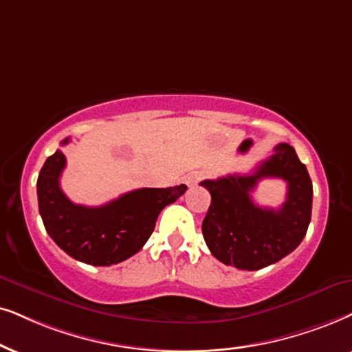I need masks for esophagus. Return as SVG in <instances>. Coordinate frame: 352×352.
I'll use <instances>...</instances> for the list:
<instances>
[{
	"instance_id": "obj_1",
	"label": "esophagus",
	"mask_w": 352,
	"mask_h": 352,
	"mask_svg": "<svg viewBox=\"0 0 352 352\" xmlns=\"http://www.w3.org/2000/svg\"><path fill=\"white\" fill-rule=\"evenodd\" d=\"M199 179H201V173H198V172H191V173H188V175L185 177V184L188 185V186H193V185H197L198 182H199Z\"/></svg>"
}]
</instances>
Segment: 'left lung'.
<instances>
[{
    "label": "left lung",
    "instance_id": "left-lung-1",
    "mask_svg": "<svg viewBox=\"0 0 352 352\" xmlns=\"http://www.w3.org/2000/svg\"><path fill=\"white\" fill-rule=\"evenodd\" d=\"M261 178H283L287 201L279 210L252 203L250 191ZM211 204L203 221V237L217 260L237 270L255 271L294 252L312 217V180L292 146L278 144L274 154L248 175L203 180Z\"/></svg>",
    "mask_w": 352,
    "mask_h": 352
}]
</instances>
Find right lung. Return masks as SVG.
Segmentation results:
<instances>
[{"instance_id":"right-lung-1","label":"right lung","mask_w":352,"mask_h":352,"mask_svg":"<svg viewBox=\"0 0 352 352\" xmlns=\"http://www.w3.org/2000/svg\"><path fill=\"white\" fill-rule=\"evenodd\" d=\"M68 141L66 138L61 146ZM65 167L61 149L43 164L37 179L40 216L61 250L94 266L117 265L140 252L153 234L159 212L186 191V185L140 188L104 206H82L74 204L61 190L60 177Z\"/></svg>"}]
</instances>
